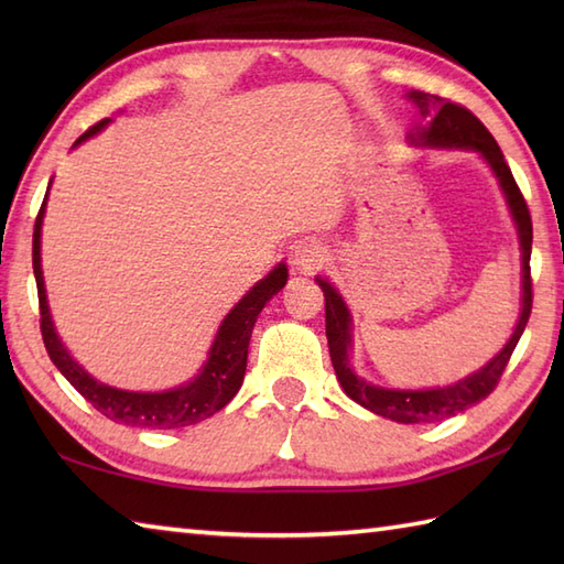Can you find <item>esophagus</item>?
<instances>
[{
  "instance_id": "1",
  "label": "esophagus",
  "mask_w": 564,
  "mask_h": 564,
  "mask_svg": "<svg viewBox=\"0 0 564 564\" xmlns=\"http://www.w3.org/2000/svg\"><path fill=\"white\" fill-rule=\"evenodd\" d=\"M327 257V247L319 237H301L295 239L289 251L291 267L297 273H313L322 267V261Z\"/></svg>"
}]
</instances>
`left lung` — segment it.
Listing matches in <instances>:
<instances>
[{"label": "left lung", "mask_w": 564, "mask_h": 564, "mask_svg": "<svg viewBox=\"0 0 564 564\" xmlns=\"http://www.w3.org/2000/svg\"><path fill=\"white\" fill-rule=\"evenodd\" d=\"M406 97L416 104V109L422 111L424 118H429V126L416 133L424 145L475 150L489 162V166H492L499 178L501 188H505L507 194L511 215L519 227V239L523 249V310L509 344L492 358V361L477 370V373H473L470 378L458 380L455 386L438 388V390H386V388L368 386L366 380L356 378V373L349 366V354H346L351 346L349 310H346L341 295L334 291L327 281L317 279L322 293H325V325H327L332 366H334V373H337L341 382L344 392L349 394L354 402L366 406V410L386 419H392V422L429 424V422H443V419L465 412L467 406L482 402L487 394L495 392V388L499 386L501 373H505L509 358L513 349H517L533 307V281H531V267H529L531 245H533V223H531L529 206H525V198L521 194L517 178H513L509 170L505 154H501L497 140L482 126L480 118H477L473 111H467L465 106L436 97V94L414 89L406 94Z\"/></svg>", "instance_id": "obj_1"}]
</instances>
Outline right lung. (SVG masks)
Returning a JSON list of instances; mask_svg holds the SVG:
<instances>
[{
    "instance_id": "add662e5",
    "label": "right lung",
    "mask_w": 564,
    "mask_h": 564,
    "mask_svg": "<svg viewBox=\"0 0 564 564\" xmlns=\"http://www.w3.org/2000/svg\"><path fill=\"white\" fill-rule=\"evenodd\" d=\"M109 123V118H104L97 126H91L87 133L79 135L75 145L82 140L97 135L99 130ZM43 208L45 200L39 210V218L33 225V273H35V289H39V307H41V334L45 351L51 356V361L57 366L69 386L75 388L84 400H87L94 410L109 416L116 424L126 426H148V429H178L198 424L203 419L220 412L223 406L230 402L237 390L242 388L245 370H247V349L251 339V329L261 313V307L267 305L271 297L279 293L285 281H289V269L285 263H279L267 279L259 281L242 301H239L230 315L223 319L210 346V358L203 366L200 376L191 380L188 386H182L176 390L166 392H126L104 386V382L94 380L87 370L72 361L67 349L59 344L51 313H47L45 289H43V271H41V223H43Z\"/></svg>"
}]
</instances>
